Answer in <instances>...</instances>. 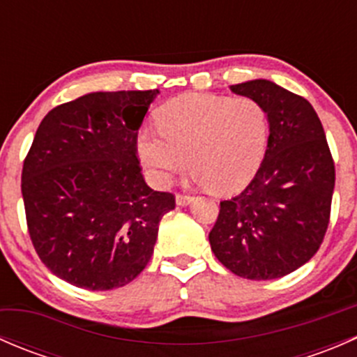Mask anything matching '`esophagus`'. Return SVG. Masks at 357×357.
<instances>
[{"label":"esophagus","mask_w":357,"mask_h":357,"mask_svg":"<svg viewBox=\"0 0 357 357\" xmlns=\"http://www.w3.org/2000/svg\"><path fill=\"white\" fill-rule=\"evenodd\" d=\"M192 200L193 197L186 195V193H178V195H176V202H178V205H188Z\"/></svg>","instance_id":"1"}]
</instances>
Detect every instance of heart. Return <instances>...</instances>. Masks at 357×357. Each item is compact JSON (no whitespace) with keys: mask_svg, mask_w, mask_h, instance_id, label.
<instances>
[{"mask_svg":"<svg viewBox=\"0 0 357 357\" xmlns=\"http://www.w3.org/2000/svg\"><path fill=\"white\" fill-rule=\"evenodd\" d=\"M158 129L138 135V155L158 185L183 171L188 155L197 181L228 193L257 172L269 142V115L250 96L186 93L158 109Z\"/></svg>","mask_w":357,"mask_h":357,"instance_id":"heart-1","label":"heart"}]
</instances>
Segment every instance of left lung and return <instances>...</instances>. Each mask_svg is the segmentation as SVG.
I'll return each instance as SVG.
<instances>
[{
	"label": "left lung",
	"mask_w": 357,
	"mask_h": 357,
	"mask_svg": "<svg viewBox=\"0 0 357 357\" xmlns=\"http://www.w3.org/2000/svg\"><path fill=\"white\" fill-rule=\"evenodd\" d=\"M269 115L264 160L242 193L222 200L208 233L215 257L247 280H275L321 247L332 214L335 162L311 103L266 79L231 86Z\"/></svg>",
	"instance_id": "left-lung-1"
}]
</instances>
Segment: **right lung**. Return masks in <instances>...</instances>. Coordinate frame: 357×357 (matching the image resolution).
<instances>
[{"label": "right lung", "mask_w": 357, "mask_h": 357, "mask_svg": "<svg viewBox=\"0 0 357 357\" xmlns=\"http://www.w3.org/2000/svg\"><path fill=\"white\" fill-rule=\"evenodd\" d=\"M149 91L89 93L46 114L24 158L22 197L43 264L70 285L112 290L149 264L158 222L176 207L145 183L138 129Z\"/></svg>", "instance_id": "right-lung-1"}]
</instances>
